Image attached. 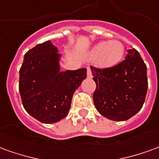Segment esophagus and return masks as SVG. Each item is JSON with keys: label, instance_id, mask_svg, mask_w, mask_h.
Instances as JSON below:
<instances>
[{"label": "esophagus", "instance_id": "obj_1", "mask_svg": "<svg viewBox=\"0 0 159 159\" xmlns=\"http://www.w3.org/2000/svg\"><path fill=\"white\" fill-rule=\"evenodd\" d=\"M87 75H88V77H89V78H92V77H93L92 71H91V69H90L89 67L87 68Z\"/></svg>", "mask_w": 159, "mask_h": 159}]
</instances>
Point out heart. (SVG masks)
Wrapping results in <instances>:
<instances>
[{
  "label": "heart",
  "instance_id": "1",
  "mask_svg": "<svg viewBox=\"0 0 159 159\" xmlns=\"http://www.w3.org/2000/svg\"><path fill=\"white\" fill-rule=\"evenodd\" d=\"M125 52L123 43L117 40L109 42H101L93 47L90 56L93 58L98 57V62L103 66H112L119 63Z\"/></svg>",
  "mask_w": 159,
  "mask_h": 159
}]
</instances>
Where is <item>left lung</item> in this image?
Instances as JSON below:
<instances>
[{
	"label": "left lung",
	"mask_w": 159,
	"mask_h": 159,
	"mask_svg": "<svg viewBox=\"0 0 159 159\" xmlns=\"http://www.w3.org/2000/svg\"><path fill=\"white\" fill-rule=\"evenodd\" d=\"M125 59L108 68L91 66L96 83L93 100L97 111L113 121L129 119L143 106L147 95V66L136 49H129Z\"/></svg>",
	"instance_id": "8db88e82"
}]
</instances>
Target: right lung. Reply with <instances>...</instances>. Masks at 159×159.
<instances>
[{
	"mask_svg": "<svg viewBox=\"0 0 159 159\" xmlns=\"http://www.w3.org/2000/svg\"><path fill=\"white\" fill-rule=\"evenodd\" d=\"M58 48L50 41L26 52L19 70V93L28 113L43 123L68 115L74 92L87 77L86 68L59 70Z\"/></svg>",
	"mask_w": 159,
	"mask_h": 159,
	"instance_id": "1",
	"label": "right lung"
}]
</instances>
